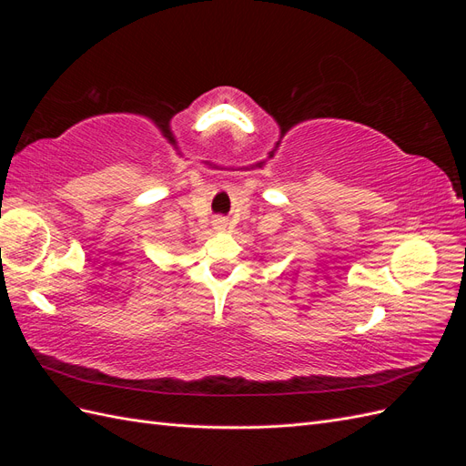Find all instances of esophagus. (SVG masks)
<instances>
[{"mask_svg":"<svg viewBox=\"0 0 466 466\" xmlns=\"http://www.w3.org/2000/svg\"><path fill=\"white\" fill-rule=\"evenodd\" d=\"M214 229H218V231L228 229V221H225V218H216L214 219Z\"/></svg>","mask_w":466,"mask_h":466,"instance_id":"obj_1","label":"esophagus"}]
</instances>
